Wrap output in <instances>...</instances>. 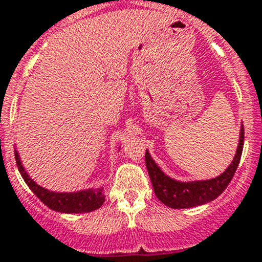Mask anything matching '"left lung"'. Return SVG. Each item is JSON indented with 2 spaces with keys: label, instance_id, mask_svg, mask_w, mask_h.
Wrapping results in <instances>:
<instances>
[{
  "label": "left lung",
  "instance_id": "left-lung-1",
  "mask_svg": "<svg viewBox=\"0 0 262 262\" xmlns=\"http://www.w3.org/2000/svg\"><path fill=\"white\" fill-rule=\"evenodd\" d=\"M243 145H244V128L242 126L236 154L230 166L226 168V171L210 180L188 181V183L168 178L158 167V164L152 160V158L146 150V167H147L148 176L151 180L155 195L158 197V200H160V202H163L166 206L172 207V209H188V207L200 206V205L213 201L219 194H222L223 190L230 184L231 179L234 178L235 171H236L240 158H242Z\"/></svg>",
  "mask_w": 262,
  "mask_h": 262
}]
</instances>
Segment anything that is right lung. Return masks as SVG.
Here are the masks:
<instances>
[{
	"label": "right lung",
	"instance_id": "obj_1",
	"mask_svg": "<svg viewBox=\"0 0 262 262\" xmlns=\"http://www.w3.org/2000/svg\"><path fill=\"white\" fill-rule=\"evenodd\" d=\"M15 162L18 169L23 180L28 185V188L36 194L37 199L43 202L44 205L55 211L60 213H90L96 210L104 204V193L103 189H86L79 190L74 193H56L52 190L40 187L28 176L22 166V162L19 159V155L15 150Z\"/></svg>",
	"mask_w": 262,
	"mask_h": 262
}]
</instances>
